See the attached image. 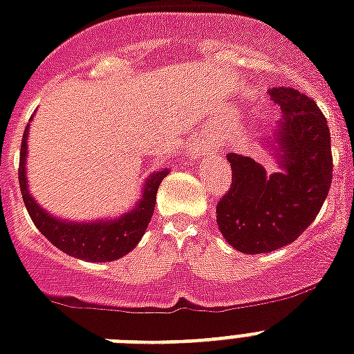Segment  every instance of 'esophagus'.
Here are the masks:
<instances>
[{
	"instance_id": "esophagus-1",
	"label": "esophagus",
	"mask_w": 354,
	"mask_h": 354,
	"mask_svg": "<svg viewBox=\"0 0 354 354\" xmlns=\"http://www.w3.org/2000/svg\"><path fill=\"white\" fill-rule=\"evenodd\" d=\"M212 152H214V145L207 138H198L194 145H192V154L198 158L205 156V154H212Z\"/></svg>"
}]
</instances>
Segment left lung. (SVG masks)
Instances as JSON below:
<instances>
[{
  "mask_svg": "<svg viewBox=\"0 0 354 354\" xmlns=\"http://www.w3.org/2000/svg\"><path fill=\"white\" fill-rule=\"evenodd\" d=\"M269 94L283 112L277 129L283 171L267 174L252 158L229 152L232 182L216 205L223 238L247 254L295 242L315 222L333 182L331 134L317 102L291 87Z\"/></svg>",
  "mask_w": 354,
  "mask_h": 354,
  "instance_id": "1",
  "label": "left lung"
}]
</instances>
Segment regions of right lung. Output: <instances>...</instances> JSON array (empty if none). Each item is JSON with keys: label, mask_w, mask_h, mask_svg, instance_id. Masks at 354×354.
<instances>
[{"label": "right lung", "mask_w": 354, "mask_h": 354, "mask_svg": "<svg viewBox=\"0 0 354 354\" xmlns=\"http://www.w3.org/2000/svg\"><path fill=\"white\" fill-rule=\"evenodd\" d=\"M27 134L28 125L23 132L21 152H19V189H21L23 202H25L28 214L43 236L68 257L87 261H112L132 251L136 243L142 240L143 232L151 222L154 205H156L158 187L163 178L167 176L169 171L154 172L149 178L145 189H143L142 202L125 216L100 223L62 222L43 211L41 207L34 202V198L28 194L27 178H25Z\"/></svg>", "instance_id": "add662e5"}]
</instances>
